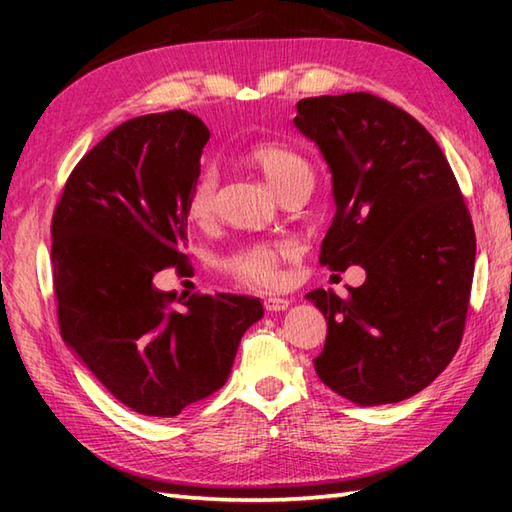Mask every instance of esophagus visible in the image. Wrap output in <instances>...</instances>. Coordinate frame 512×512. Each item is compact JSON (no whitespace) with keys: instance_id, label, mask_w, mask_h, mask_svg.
<instances>
[{"instance_id":"1","label":"esophagus","mask_w":512,"mask_h":512,"mask_svg":"<svg viewBox=\"0 0 512 512\" xmlns=\"http://www.w3.org/2000/svg\"><path fill=\"white\" fill-rule=\"evenodd\" d=\"M288 306H290V301L284 299V297H266L264 299V308L268 312H281V310H286Z\"/></svg>"}]
</instances>
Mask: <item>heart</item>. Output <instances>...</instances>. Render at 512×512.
<instances>
[{
    "label": "heart",
    "instance_id": "b5f03b06",
    "mask_svg": "<svg viewBox=\"0 0 512 512\" xmlns=\"http://www.w3.org/2000/svg\"><path fill=\"white\" fill-rule=\"evenodd\" d=\"M244 158L262 169L268 182L284 198L286 193L303 187H312V167L299 151L279 143V140H255L244 149ZM217 176L213 171H202L189 191L187 211L195 222H209L215 211ZM292 255V246L286 242H255L239 246L222 259L226 273L248 286L270 288L281 281V262Z\"/></svg>",
    "mask_w": 512,
    "mask_h": 512
}]
</instances>
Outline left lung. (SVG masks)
I'll return each instance as SVG.
<instances>
[{"label": "left lung", "mask_w": 512, "mask_h": 512, "mask_svg": "<svg viewBox=\"0 0 512 512\" xmlns=\"http://www.w3.org/2000/svg\"><path fill=\"white\" fill-rule=\"evenodd\" d=\"M295 125L332 171L336 213L319 262L367 273L347 297L308 295L328 321L314 369L356 405L405 400L462 341L475 266L469 206L433 136L376 94L301 99Z\"/></svg>", "instance_id": "8db88e82"}]
</instances>
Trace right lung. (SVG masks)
I'll use <instances>...</instances> for the list:
<instances>
[{
  "instance_id": "obj_1",
  "label": "right lung",
  "mask_w": 512,
  "mask_h": 512,
  "mask_svg": "<svg viewBox=\"0 0 512 512\" xmlns=\"http://www.w3.org/2000/svg\"><path fill=\"white\" fill-rule=\"evenodd\" d=\"M211 138L184 110L114 127L65 180L52 213L54 301L63 341L123 405L171 418L231 372L259 299L173 297L154 286L189 268L187 202Z\"/></svg>"
}]
</instances>
